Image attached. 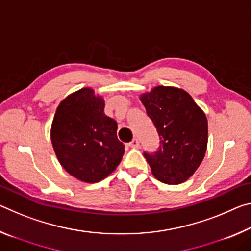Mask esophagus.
Wrapping results in <instances>:
<instances>
[{"mask_svg": "<svg viewBox=\"0 0 251 251\" xmlns=\"http://www.w3.org/2000/svg\"><path fill=\"white\" fill-rule=\"evenodd\" d=\"M128 146L131 147V148H138L139 147V142L137 141V139H133V141H131L128 144Z\"/></svg>", "mask_w": 251, "mask_h": 251, "instance_id": "34e87169", "label": "esophagus"}]
</instances>
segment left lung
Wrapping results in <instances>:
<instances>
[{
	"instance_id": "left-lung-1",
	"label": "left lung",
	"mask_w": 251,
	"mask_h": 251,
	"mask_svg": "<svg viewBox=\"0 0 251 251\" xmlns=\"http://www.w3.org/2000/svg\"><path fill=\"white\" fill-rule=\"evenodd\" d=\"M139 100L160 139L154 155L144 152L152 175L165 184H181L194 175L205 157L206 114L188 93L174 86H155Z\"/></svg>"
}]
</instances>
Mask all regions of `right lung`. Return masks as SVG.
Here are the masks:
<instances>
[{
  "mask_svg": "<svg viewBox=\"0 0 251 251\" xmlns=\"http://www.w3.org/2000/svg\"><path fill=\"white\" fill-rule=\"evenodd\" d=\"M104 97L91 87L66 96L57 106L50 141L59 164L84 182H99L115 171L124 155L117 123L104 113Z\"/></svg>",
  "mask_w": 251,
  "mask_h": 251,
  "instance_id": "1",
  "label": "right lung"
}]
</instances>
